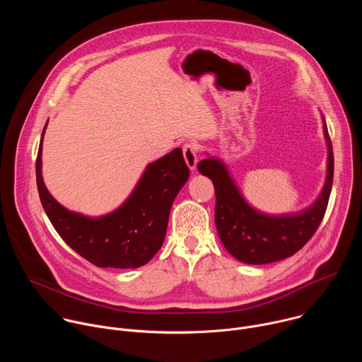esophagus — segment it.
<instances>
[{
  "label": "esophagus",
  "mask_w": 362,
  "mask_h": 362,
  "mask_svg": "<svg viewBox=\"0 0 362 362\" xmlns=\"http://www.w3.org/2000/svg\"><path fill=\"white\" fill-rule=\"evenodd\" d=\"M183 158L186 160V165L189 166L190 170L196 169L197 165V147L194 143H185L183 147Z\"/></svg>",
  "instance_id": "1"
}]
</instances>
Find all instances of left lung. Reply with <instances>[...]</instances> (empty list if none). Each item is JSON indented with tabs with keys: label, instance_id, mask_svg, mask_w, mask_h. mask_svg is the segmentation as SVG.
Wrapping results in <instances>:
<instances>
[{
	"label": "left lung",
	"instance_id": "8db88e82",
	"mask_svg": "<svg viewBox=\"0 0 362 362\" xmlns=\"http://www.w3.org/2000/svg\"><path fill=\"white\" fill-rule=\"evenodd\" d=\"M324 136L328 147L327 180L320 197L299 214L271 216L257 212L243 199L229 170L219 159L209 158L199 162V172L212 179L215 186V223L219 238L238 261L264 265L285 259L296 253L317 232L327 211L334 179L332 143L325 120Z\"/></svg>",
	"mask_w": 362,
	"mask_h": 362
}]
</instances>
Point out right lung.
Wrapping results in <instances>:
<instances>
[{"label":"right lung","mask_w":362,"mask_h":362,"mask_svg":"<svg viewBox=\"0 0 362 362\" xmlns=\"http://www.w3.org/2000/svg\"><path fill=\"white\" fill-rule=\"evenodd\" d=\"M47 127V124H45ZM41 134L35 176L42 208L62 239L98 268H139L162 247L175 197L189 179L182 148L150 163L137 186L115 212L88 218L70 212L47 190L41 175Z\"/></svg>","instance_id":"1"}]
</instances>
